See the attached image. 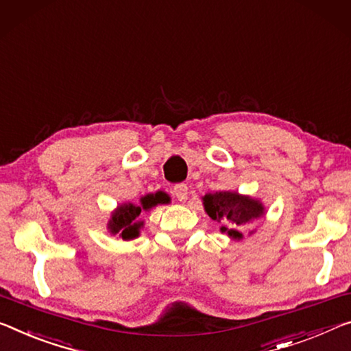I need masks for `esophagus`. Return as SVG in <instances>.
<instances>
[{
  "label": "esophagus",
  "instance_id": "34e87169",
  "mask_svg": "<svg viewBox=\"0 0 351 351\" xmlns=\"http://www.w3.org/2000/svg\"><path fill=\"white\" fill-rule=\"evenodd\" d=\"M187 184H184V182H181V184H175L173 186V195L180 199V202H186L187 199Z\"/></svg>",
  "mask_w": 351,
  "mask_h": 351
}]
</instances>
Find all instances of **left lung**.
I'll return each mask as SVG.
<instances>
[{"label":"left lung","instance_id":"obj_1","mask_svg":"<svg viewBox=\"0 0 351 351\" xmlns=\"http://www.w3.org/2000/svg\"><path fill=\"white\" fill-rule=\"evenodd\" d=\"M203 202L210 219L221 223L220 231L232 239H241L243 226L264 214V208L259 202L239 195L236 192L209 193Z\"/></svg>","mask_w":351,"mask_h":351}]
</instances>
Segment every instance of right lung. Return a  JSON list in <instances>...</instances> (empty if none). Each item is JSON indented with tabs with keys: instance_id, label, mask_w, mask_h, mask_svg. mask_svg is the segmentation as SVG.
Segmentation results:
<instances>
[{
	"instance_id": "obj_1",
	"label": "right lung",
	"mask_w": 351,
	"mask_h": 351,
	"mask_svg": "<svg viewBox=\"0 0 351 351\" xmlns=\"http://www.w3.org/2000/svg\"><path fill=\"white\" fill-rule=\"evenodd\" d=\"M170 199L162 192L154 193V195H147L141 199V204L128 203L120 206L119 209L112 214V219L109 221V230L112 234H119L125 241L134 239L138 236V230L143 225L142 221H136V219L141 215L142 210H148L158 203H169Z\"/></svg>"
}]
</instances>
